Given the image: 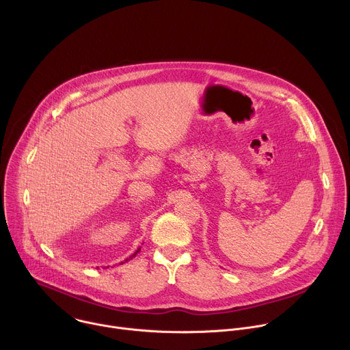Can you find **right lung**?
<instances>
[{
    "label": "right lung",
    "mask_w": 350,
    "mask_h": 350,
    "mask_svg": "<svg viewBox=\"0 0 350 350\" xmlns=\"http://www.w3.org/2000/svg\"><path fill=\"white\" fill-rule=\"evenodd\" d=\"M139 251H141V247H138V249H137V251H135V252H134V254H133V255H131V256H130V258H127V259H126V260H124V262H129V260H130V259H133V258H135V255H137V254H138V252H139ZM124 262H122V263H124ZM122 263H120V265H122Z\"/></svg>",
    "instance_id": "1"
}]
</instances>
